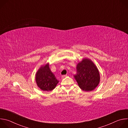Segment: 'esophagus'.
Returning <instances> with one entry per match:
<instances>
[{"mask_svg": "<svg viewBox=\"0 0 128 128\" xmlns=\"http://www.w3.org/2000/svg\"><path fill=\"white\" fill-rule=\"evenodd\" d=\"M67 76V75H63V76H62V78L63 79V78H65V77H66Z\"/></svg>", "mask_w": 128, "mask_h": 128, "instance_id": "1", "label": "esophagus"}]
</instances>
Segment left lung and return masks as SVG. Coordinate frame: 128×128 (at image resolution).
I'll list each match as a JSON object with an SVG mask.
<instances>
[{
	"mask_svg": "<svg viewBox=\"0 0 128 128\" xmlns=\"http://www.w3.org/2000/svg\"><path fill=\"white\" fill-rule=\"evenodd\" d=\"M76 74L74 78L79 87L84 91L88 92L94 90L100 80L99 71L90 59L82 58L76 66Z\"/></svg>",
	"mask_w": 128,
	"mask_h": 128,
	"instance_id": "8db88e82",
	"label": "left lung"
}]
</instances>
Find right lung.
Masks as SVG:
<instances>
[{
  "label": "right lung",
  "mask_w": 128,
  "mask_h": 128,
  "mask_svg": "<svg viewBox=\"0 0 128 128\" xmlns=\"http://www.w3.org/2000/svg\"><path fill=\"white\" fill-rule=\"evenodd\" d=\"M35 82L39 88L44 91H51L59 82L51 71L49 63L42 65L35 74Z\"/></svg>",
  "instance_id": "1"
}]
</instances>
